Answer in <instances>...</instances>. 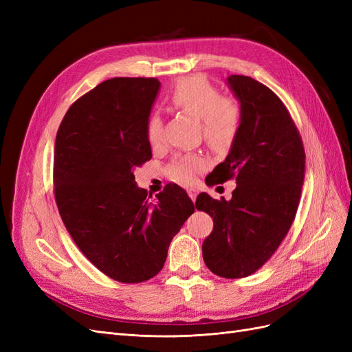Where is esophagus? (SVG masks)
Here are the masks:
<instances>
[{"mask_svg":"<svg viewBox=\"0 0 352 352\" xmlns=\"http://www.w3.org/2000/svg\"><path fill=\"white\" fill-rule=\"evenodd\" d=\"M188 195H189V198H190V199L195 201V199H197V195H198V189H195V188H189V189H188Z\"/></svg>","mask_w":352,"mask_h":352,"instance_id":"34e87169","label":"esophagus"}]
</instances>
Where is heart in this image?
<instances>
[{
  "mask_svg": "<svg viewBox=\"0 0 352 352\" xmlns=\"http://www.w3.org/2000/svg\"><path fill=\"white\" fill-rule=\"evenodd\" d=\"M168 102L176 110L201 120L204 141L212 150H225L235 138L241 110L236 101L220 97L216 87L199 76L180 79L167 95ZM146 138L153 145L163 140V123L157 114H151L145 124ZM204 167V160L198 155H180L170 166V176L179 182H192L195 173Z\"/></svg>",
  "mask_w": 352,
  "mask_h": 352,
  "instance_id": "1",
  "label": "heart"
}]
</instances>
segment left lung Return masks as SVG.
<instances>
[{"label":"left lung","instance_id":"left-lung-1","mask_svg":"<svg viewBox=\"0 0 352 352\" xmlns=\"http://www.w3.org/2000/svg\"><path fill=\"white\" fill-rule=\"evenodd\" d=\"M226 82L241 104V123L225 162L207 177L211 185L235 177L236 189L229 201L202 192L195 206L214 221L202 242L207 267L221 278L238 279L257 272L291 229L305 153L278 95L250 76L230 74Z\"/></svg>","mask_w":352,"mask_h":352}]
</instances>
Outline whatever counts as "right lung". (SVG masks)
<instances>
[{"label": "right lung", "instance_id": "1", "mask_svg": "<svg viewBox=\"0 0 352 352\" xmlns=\"http://www.w3.org/2000/svg\"><path fill=\"white\" fill-rule=\"evenodd\" d=\"M155 78L109 79L72 104L54 150V192L70 236L95 267L123 283L163 269L168 245L194 212L186 190L168 184L151 204L133 168L151 160L145 124Z\"/></svg>", "mask_w": 352, "mask_h": 352}]
</instances>
